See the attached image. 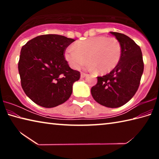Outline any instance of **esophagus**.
<instances>
[{
	"mask_svg": "<svg viewBox=\"0 0 159 159\" xmlns=\"http://www.w3.org/2000/svg\"><path fill=\"white\" fill-rule=\"evenodd\" d=\"M86 76H87V74L85 73H83V72H81V74H80V78H85Z\"/></svg>",
	"mask_w": 159,
	"mask_h": 159,
	"instance_id": "34e87169",
	"label": "esophagus"
}]
</instances>
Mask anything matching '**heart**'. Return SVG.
Masks as SVG:
<instances>
[{
    "label": "heart",
    "instance_id": "b5f03b06",
    "mask_svg": "<svg viewBox=\"0 0 159 159\" xmlns=\"http://www.w3.org/2000/svg\"><path fill=\"white\" fill-rule=\"evenodd\" d=\"M121 45L115 38L104 36L90 37L77 41L74 47H68L64 57L72 68L78 69L86 61V68L90 71L107 73L115 68L121 57Z\"/></svg>",
    "mask_w": 159,
    "mask_h": 159
}]
</instances>
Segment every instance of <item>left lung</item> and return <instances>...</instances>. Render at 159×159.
<instances>
[{"instance_id":"8db88e82","label":"left lung","mask_w":159,"mask_h":159,"mask_svg":"<svg viewBox=\"0 0 159 159\" xmlns=\"http://www.w3.org/2000/svg\"><path fill=\"white\" fill-rule=\"evenodd\" d=\"M121 45V57L115 68L104 76L98 77L91 88L94 99L109 108L124 105L138 90L144 71L140 48L125 34L110 32Z\"/></svg>"}]
</instances>
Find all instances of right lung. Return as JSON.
Returning <instances> with one entry per match:
<instances>
[{
	"label": "right lung",
	"instance_id": "1",
	"mask_svg": "<svg viewBox=\"0 0 159 159\" xmlns=\"http://www.w3.org/2000/svg\"><path fill=\"white\" fill-rule=\"evenodd\" d=\"M74 41L57 34L41 35L21 48L18 62L21 88L38 105L52 108L71 96L80 75L70 68L64 54Z\"/></svg>",
	"mask_w": 159,
	"mask_h": 159
}]
</instances>
